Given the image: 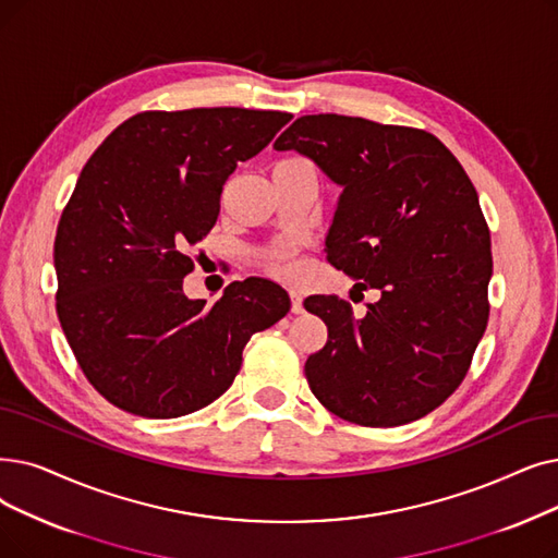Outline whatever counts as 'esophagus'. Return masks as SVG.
Here are the masks:
<instances>
[{"instance_id": "1", "label": "esophagus", "mask_w": 558, "mask_h": 558, "mask_svg": "<svg viewBox=\"0 0 558 558\" xmlns=\"http://www.w3.org/2000/svg\"><path fill=\"white\" fill-rule=\"evenodd\" d=\"M289 296H292V312L294 314H303V296H301L299 289H292V292H289Z\"/></svg>"}]
</instances>
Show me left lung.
Here are the masks:
<instances>
[{"instance_id": "left-lung-1", "label": "left lung", "mask_w": 558, "mask_h": 558, "mask_svg": "<svg viewBox=\"0 0 558 558\" xmlns=\"http://www.w3.org/2000/svg\"><path fill=\"white\" fill-rule=\"evenodd\" d=\"M274 148L307 157L339 189L326 257L380 299L310 296L328 326L307 357L312 395L360 426H401L465 378L488 324L490 232L463 166L428 132L365 118L301 116Z\"/></svg>"}]
</instances>
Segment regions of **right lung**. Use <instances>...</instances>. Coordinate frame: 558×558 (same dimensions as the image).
Returning <instances> with one entry per match:
<instances>
[{
	"mask_svg": "<svg viewBox=\"0 0 558 558\" xmlns=\"http://www.w3.org/2000/svg\"><path fill=\"white\" fill-rule=\"evenodd\" d=\"M292 120L239 107L145 111L86 161L54 241L57 314L82 372L125 413L171 420L219 399L289 294L266 278L189 299L186 255L219 219L234 168Z\"/></svg>",
	"mask_w": 558,
	"mask_h": 558,
	"instance_id": "right-lung-1",
	"label": "right lung"
}]
</instances>
